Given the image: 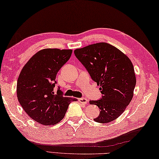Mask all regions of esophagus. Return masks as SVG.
I'll return each mask as SVG.
<instances>
[{"instance_id":"esophagus-1","label":"esophagus","mask_w":159,"mask_h":159,"mask_svg":"<svg viewBox=\"0 0 159 159\" xmlns=\"http://www.w3.org/2000/svg\"><path fill=\"white\" fill-rule=\"evenodd\" d=\"M79 102L80 103H83V104H86V103H88V100L86 98L84 97H81V98H79Z\"/></svg>"}]
</instances>
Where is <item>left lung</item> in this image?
<instances>
[{"label": "left lung", "mask_w": 159, "mask_h": 159, "mask_svg": "<svg viewBox=\"0 0 159 159\" xmlns=\"http://www.w3.org/2000/svg\"><path fill=\"white\" fill-rule=\"evenodd\" d=\"M74 54L91 79L101 86L102 98L89 101L100 111L94 120L108 123L117 119L134 96L136 79L131 61L118 48L105 42L77 48Z\"/></svg>", "instance_id": "8db88e82"}]
</instances>
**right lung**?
Listing matches in <instances>:
<instances>
[{
  "label": "right lung",
  "mask_w": 159,
  "mask_h": 159,
  "mask_svg": "<svg viewBox=\"0 0 159 159\" xmlns=\"http://www.w3.org/2000/svg\"><path fill=\"white\" fill-rule=\"evenodd\" d=\"M71 49L45 48L37 52L23 67L17 80L16 93L27 115L43 125H53L65 117L74 98L63 97L56 84L57 73L71 56Z\"/></svg>",
  "instance_id": "right-lung-1"
}]
</instances>
